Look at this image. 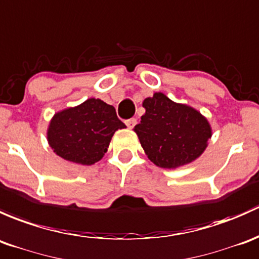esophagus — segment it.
Here are the masks:
<instances>
[{
  "label": "esophagus",
  "instance_id": "obj_1",
  "mask_svg": "<svg viewBox=\"0 0 259 259\" xmlns=\"http://www.w3.org/2000/svg\"><path fill=\"white\" fill-rule=\"evenodd\" d=\"M136 124H137V119H136V118H130V119H127V121H126V126L128 127L130 130H132L133 127L136 126Z\"/></svg>",
  "mask_w": 259,
  "mask_h": 259
}]
</instances>
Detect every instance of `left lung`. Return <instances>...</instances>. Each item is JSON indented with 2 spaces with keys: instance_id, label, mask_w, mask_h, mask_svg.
<instances>
[{
  "instance_id": "left-lung-1",
  "label": "left lung",
  "mask_w": 259,
  "mask_h": 259,
  "mask_svg": "<svg viewBox=\"0 0 259 259\" xmlns=\"http://www.w3.org/2000/svg\"><path fill=\"white\" fill-rule=\"evenodd\" d=\"M142 106L146 113L133 130L149 161L162 168H178L203 153L212 128L201 112L162 92L146 98Z\"/></svg>"
}]
</instances>
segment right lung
<instances>
[{
	"label": "right lung",
	"instance_id": "obj_1",
	"mask_svg": "<svg viewBox=\"0 0 259 259\" xmlns=\"http://www.w3.org/2000/svg\"><path fill=\"white\" fill-rule=\"evenodd\" d=\"M126 128L113 106L89 98L52 117L47 130L50 147L68 162L91 166L102 159L117 130Z\"/></svg>",
	"mask_w": 259,
	"mask_h": 259
}]
</instances>
